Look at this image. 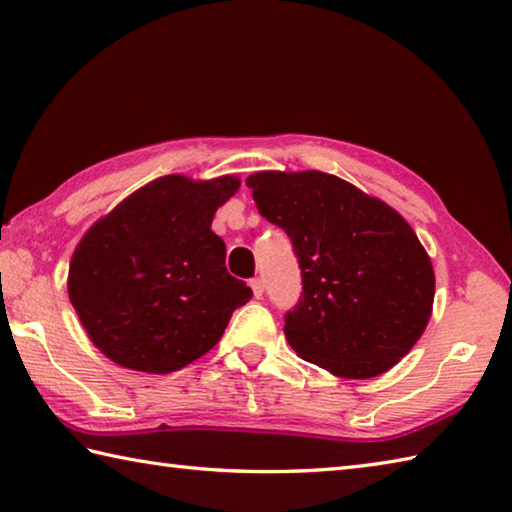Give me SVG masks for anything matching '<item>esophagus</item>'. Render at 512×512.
<instances>
[{"instance_id": "esophagus-1", "label": "esophagus", "mask_w": 512, "mask_h": 512, "mask_svg": "<svg viewBox=\"0 0 512 512\" xmlns=\"http://www.w3.org/2000/svg\"><path fill=\"white\" fill-rule=\"evenodd\" d=\"M252 291H254V296L256 298H263V294H265V280L263 278H252Z\"/></svg>"}]
</instances>
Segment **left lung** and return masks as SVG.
<instances>
[{"label": "left lung", "mask_w": 512, "mask_h": 512, "mask_svg": "<svg viewBox=\"0 0 512 512\" xmlns=\"http://www.w3.org/2000/svg\"><path fill=\"white\" fill-rule=\"evenodd\" d=\"M258 212L285 229L302 294L285 336L302 360L367 380L400 362L429 325L435 274L404 218L333 174L258 172Z\"/></svg>", "instance_id": "8db88e82"}]
</instances>
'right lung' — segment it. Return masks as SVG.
<instances>
[{
	"label": "right lung",
	"mask_w": 512,
	"mask_h": 512,
	"mask_svg": "<svg viewBox=\"0 0 512 512\" xmlns=\"http://www.w3.org/2000/svg\"><path fill=\"white\" fill-rule=\"evenodd\" d=\"M241 181L161 176L92 225L68 271L72 307L103 356L125 369L172 373L221 340L252 298L225 267L214 212Z\"/></svg>",
	"instance_id": "1"
}]
</instances>
